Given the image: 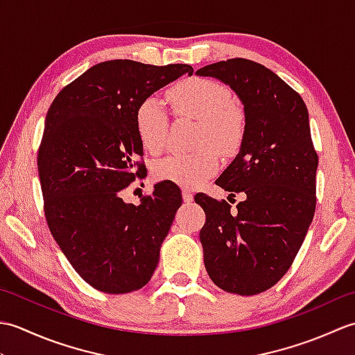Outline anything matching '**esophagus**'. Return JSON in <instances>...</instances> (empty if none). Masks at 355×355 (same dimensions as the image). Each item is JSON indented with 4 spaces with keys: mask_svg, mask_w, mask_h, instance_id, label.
Segmentation results:
<instances>
[{
    "mask_svg": "<svg viewBox=\"0 0 355 355\" xmlns=\"http://www.w3.org/2000/svg\"><path fill=\"white\" fill-rule=\"evenodd\" d=\"M183 200H184V202H191L193 200V195H192L189 187H183Z\"/></svg>",
    "mask_w": 355,
    "mask_h": 355,
    "instance_id": "34e87169",
    "label": "esophagus"
}]
</instances>
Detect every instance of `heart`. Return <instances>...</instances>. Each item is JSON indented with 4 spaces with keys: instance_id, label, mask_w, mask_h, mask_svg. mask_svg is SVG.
I'll return each mask as SVG.
<instances>
[{
    "instance_id": "1",
    "label": "heart",
    "mask_w": 355,
    "mask_h": 355,
    "mask_svg": "<svg viewBox=\"0 0 355 355\" xmlns=\"http://www.w3.org/2000/svg\"><path fill=\"white\" fill-rule=\"evenodd\" d=\"M175 114L200 122L192 154H177L163 158L154 166V177L180 186H195L218 171L220 157L232 154L241 146L245 135V114L232 102V93L220 82L192 78L178 82L168 92ZM169 119L157 97H148L135 111V130L150 154L162 153L168 134Z\"/></svg>"
}]
</instances>
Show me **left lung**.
Listing matches in <instances>:
<instances>
[{
	"label": "left lung",
	"mask_w": 355,
	"mask_h": 355,
	"mask_svg": "<svg viewBox=\"0 0 355 355\" xmlns=\"http://www.w3.org/2000/svg\"><path fill=\"white\" fill-rule=\"evenodd\" d=\"M227 84L244 105L245 135L216 184L235 195L238 210L206 193L195 202L206 214L200 232L205 266L215 285L253 296L288 271L315 210V153L308 110L276 73L244 58L197 71Z\"/></svg>",
	"instance_id": "obj_1"
}]
</instances>
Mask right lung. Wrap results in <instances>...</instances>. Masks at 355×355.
Instances as JSON below:
<instances>
[{"label":"right lung","mask_w":355,"mask_h":355,"mask_svg":"<svg viewBox=\"0 0 355 355\" xmlns=\"http://www.w3.org/2000/svg\"><path fill=\"white\" fill-rule=\"evenodd\" d=\"M193 69L116 59L64 87L45 117L37 150L44 212L53 238L93 288L123 294L153 277L182 193L172 182L154 186L139 206L120 191L145 172L135 130L139 105Z\"/></svg>","instance_id":"obj_1"}]
</instances>
